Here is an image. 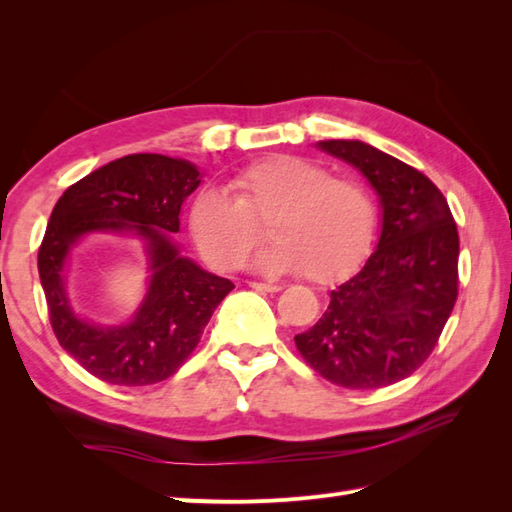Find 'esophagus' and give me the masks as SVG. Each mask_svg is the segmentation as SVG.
I'll use <instances>...</instances> for the list:
<instances>
[{
	"label": "esophagus",
	"mask_w": 512,
	"mask_h": 512,
	"mask_svg": "<svg viewBox=\"0 0 512 512\" xmlns=\"http://www.w3.org/2000/svg\"><path fill=\"white\" fill-rule=\"evenodd\" d=\"M250 288H254V290H258V292H280L282 290V286H277V284H265V282H250Z\"/></svg>",
	"instance_id": "obj_1"
}]
</instances>
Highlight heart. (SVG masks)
<instances>
[{
    "instance_id": "b5f03b06",
    "label": "heart",
    "mask_w": 512,
    "mask_h": 512,
    "mask_svg": "<svg viewBox=\"0 0 512 512\" xmlns=\"http://www.w3.org/2000/svg\"><path fill=\"white\" fill-rule=\"evenodd\" d=\"M220 188L200 190L188 211L196 250L215 269H235L254 250L269 222L275 241L252 267L299 273L327 284L363 258L374 235V205L359 183L331 177L322 166L275 156L239 170Z\"/></svg>"
}]
</instances>
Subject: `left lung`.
I'll list each match as a JSON object with an SVG mask.
<instances>
[{"mask_svg": "<svg viewBox=\"0 0 512 512\" xmlns=\"http://www.w3.org/2000/svg\"><path fill=\"white\" fill-rule=\"evenodd\" d=\"M316 147L354 166L380 203V237L361 271L331 290L327 312L294 337L322 378L382 389L436 348L457 299L459 235L446 198L423 173L354 138Z\"/></svg>", "mask_w": 512, "mask_h": 512, "instance_id": "obj_1", "label": "left lung"}]
</instances>
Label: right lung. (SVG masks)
<instances>
[{
    "instance_id": "1",
    "label": "right lung",
    "mask_w": 512,
    "mask_h": 512,
    "mask_svg": "<svg viewBox=\"0 0 512 512\" xmlns=\"http://www.w3.org/2000/svg\"><path fill=\"white\" fill-rule=\"evenodd\" d=\"M198 166L160 153L108 162L57 200L38 252L40 284L61 348L108 384L145 386L188 359L215 307L235 288L183 256L173 237L181 207L203 181ZM87 234L136 236L148 256V288L135 314L102 325L75 312L65 284L73 247Z\"/></svg>"
}]
</instances>
